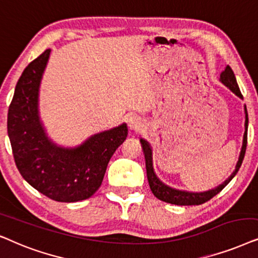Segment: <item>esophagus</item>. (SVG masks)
I'll return each mask as SVG.
<instances>
[{
  "label": "esophagus",
  "instance_id": "1",
  "mask_svg": "<svg viewBox=\"0 0 258 258\" xmlns=\"http://www.w3.org/2000/svg\"><path fill=\"white\" fill-rule=\"evenodd\" d=\"M127 123H128L130 130H131V131H133V132H138L144 127V123L142 121V119L138 118V116H136V115L130 116V118L127 119Z\"/></svg>",
  "mask_w": 258,
  "mask_h": 258
}]
</instances>
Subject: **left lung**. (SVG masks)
Instances as JSON below:
<instances>
[{
    "mask_svg": "<svg viewBox=\"0 0 258 258\" xmlns=\"http://www.w3.org/2000/svg\"><path fill=\"white\" fill-rule=\"evenodd\" d=\"M219 81L222 82L223 85L226 86L230 91L232 92L233 94L237 95L238 98L243 99V95L239 91L238 85H237V80L235 74L231 70V67L226 66L224 72H222L221 77H219ZM244 114H245V121H244V135H243V142H242V147L241 152H239L238 160H237L235 170L232 171V173L230 174L229 178L223 181L222 184H219L218 186H216L211 190L203 191V192H192V191H185V190H179V188L171 187L169 185L163 183L158 176L154 172L153 169V158H152V147H151L150 143L145 140L144 138H140V143H142L144 154H145V163H146V174L147 179H149L150 188L152 191V194L156 196L158 199L160 201L166 202V203H171L174 205H199L203 204L205 202L210 201V199L219 194L223 188H224L226 185L230 183V180L232 179L233 177L236 176V173L238 172L239 167H241L243 158H244L245 154V149H246V138H248V111H246V106L244 105Z\"/></svg>",
    "mask_w": 258,
    "mask_h": 258,
    "instance_id": "obj_1",
    "label": "left lung"
}]
</instances>
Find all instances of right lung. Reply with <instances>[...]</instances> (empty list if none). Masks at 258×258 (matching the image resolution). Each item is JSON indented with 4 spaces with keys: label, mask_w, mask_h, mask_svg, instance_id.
<instances>
[{
    "label": "right lung",
    "mask_w": 258,
    "mask_h": 258,
    "mask_svg": "<svg viewBox=\"0 0 258 258\" xmlns=\"http://www.w3.org/2000/svg\"><path fill=\"white\" fill-rule=\"evenodd\" d=\"M50 49L23 71L8 111V136L21 176L48 198L62 203L84 201L95 194L108 161L125 142L126 122L95 133L74 147L57 145L40 118L39 94Z\"/></svg>",
    "instance_id": "right-lung-1"
}]
</instances>
